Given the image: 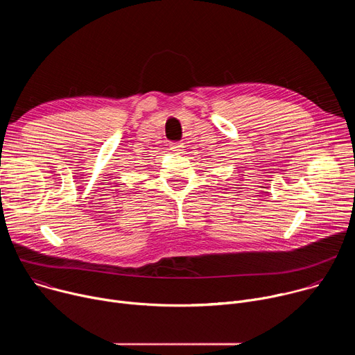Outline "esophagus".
I'll list each match as a JSON object with an SVG mask.
<instances>
[{"label":"esophagus","mask_w":355,"mask_h":355,"mask_svg":"<svg viewBox=\"0 0 355 355\" xmlns=\"http://www.w3.org/2000/svg\"><path fill=\"white\" fill-rule=\"evenodd\" d=\"M168 147H170L171 151H174V153H180V151L184 148L182 143H180V141H171V143L168 144Z\"/></svg>","instance_id":"1"}]
</instances>
